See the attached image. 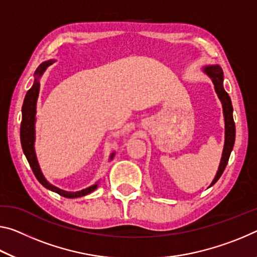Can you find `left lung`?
<instances>
[{"mask_svg":"<svg viewBox=\"0 0 257 257\" xmlns=\"http://www.w3.org/2000/svg\"><path fill=\"white\" fill-rule=\"evenodd\" d=\"M203 72H205L206 74L210 77L211 81H213L215 91H216L218 98L222 103L224 122H225V141H224V149L221 158V164H219L216 176H215L214 181L211 182V186L222 176L224 169H225V167L227 165V161H229L231 151L233 149L234 145L235 125L233 121V115H232L233 107H232L230 96L227 95V92L224 90L223 88V71L221 66H218V65H208V66L203 67Z\"/></svg>","mask_w":257,"mask_h":257,"instance_id":"1","label":"left lung"}]
</instances>
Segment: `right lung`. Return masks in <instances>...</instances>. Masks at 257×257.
Here are the masks:
<instances>
[{"label":"right lung","instance_id":"add662e5","mask_svg":"<svg viewBox=\"0 0 257 257\" xmlns=\"http://www.w3.org/2000/svg\"><path fill=\"white\" fill-rule=\"evenodd\" d=\"M54 62L55 60H48V62L42 63L38 68H36V71L34 73V75H35L34 84L32 85V88L27 91L25 99H24L23 108H22L23 119H22V124H20V141H22V148L24 151V154H25L28 164H30L32 170H33L35 177L38 178V181L41 183V184L46 187V189L51 190V191H54V192L60 194L62 197L79 198V197H83V195L91 193L92 191H95L97 189L98 184H93L82 191H77V192H67V191L58 189V187H56L52 184H50V183H49L46 178H44L42 172H41L38 159H36V153H35V149H34L36 101H38L39 91H40L39 79L42 76L43 72L47 70V67L50 66V65ZM113 157H114V153L111 154L109 160H112Z\"/></svg>","mask_w":257,"mask_h":257}]
</instances>
